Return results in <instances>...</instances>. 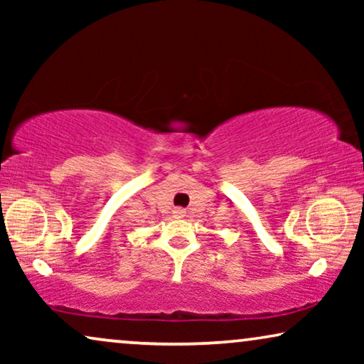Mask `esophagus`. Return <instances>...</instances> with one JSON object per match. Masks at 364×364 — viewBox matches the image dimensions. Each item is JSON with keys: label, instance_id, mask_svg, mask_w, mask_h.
I'll list each match as a JSON object with an SVG mask.
<instances>
[{"label": "esophagus", "instance_id": "1", "mask_svg": "<svg viewBox=\"0 0 364 364\" xmlns=\"http://www.w3.org/2000/svg\"><path fill=\"white\" fill-rule=\"evenodd\" d=\"M173 213H176V217H177V218H182V217H186V212H183L182 208H176V210H173Z\"/></svg>", "mask_w": 364, "mask_h": 364}]
</instances>
